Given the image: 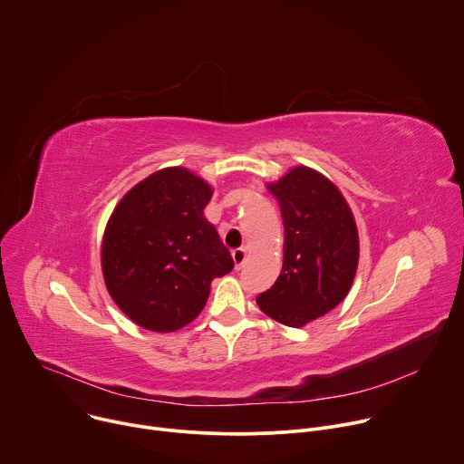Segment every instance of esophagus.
Listing matches in <instances>:
<instances>
[{"instance_id":"34e87169","label":"esophagus","mask_w":464,"mask_h":464,"mask_svg":"<svg viewBox=\"0 0 464 464\" xmlns=\"http://www.w3.org/2000/svg\"><path fill=\"white\" fill-rule=\"evenodd\" d=\"M233 260H235V268L240 270L244 266V262L247 258V249L246 247H238V249H233Z\"/></svg>"}]
</instances>
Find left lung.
Masks as SVG:
<instances>
[{"mask_svg":"<svg viewBox=\"0 0 464 464\" xmlns=\"http://www.w3.org/2000/svg\"><path fill=\"white\" fill-rule=\"evenodd\" d=\"M266 187L281 206L285 260L256 304L272 319L301 328L347 297L360 260L358 227L342 190L310 167L297 165Z\"/></svg>","mask_w":464,"mask_h":464,"instance_id":"1","label":"left lung"}]
</instances>
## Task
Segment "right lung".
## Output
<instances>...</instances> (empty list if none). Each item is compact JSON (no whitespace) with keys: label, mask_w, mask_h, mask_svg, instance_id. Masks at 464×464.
I'll list each match as a JSON object with an SVG mask.
<instances>
[{"label":"right lung","mask_w":464,"mask_h":464,"mask_svg":"<svg viewBox=\"0 0 464 464\" xmlns=\"http://www.w3.org/2000/svg\"><path fill=\"white\" fill-rule=\"evenodd\" d=\"M213 187L185 167L161 169L131 187L102 237L106 290L136 324L174 333L198 317L211 283L233 258L204 217Z\"/></svg>","instance_id":"add662e5"}]
</instances>
